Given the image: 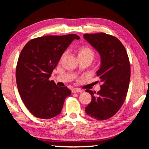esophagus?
<instances>
[{
	"label": "esophagus",
	"mask_w": 149,
	"mask_h": 149,
	"mask_svg": "<svg viewBox=\"0 0 149 149\" xmlns=\"http://www.w3.org/2000/svg\"><path fill=\"white\" fill-rule=\"evenodd\" d=\"M81 91H82L80 89H78V88H74V89H72V92L73 93H81Z\"/></svg>",
	"instance_id": "1"
}]
</instances>
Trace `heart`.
Listing matches in <instances>:
<instances>
[{"label":"heart","mask_w":149,"mask_h":149,"mask_svg":"<svg viewBox=\"0 0 149 149\" xmlns=\"http://www.w3.org/2000/svg\"><path fill=\"white\" fill-rule=\"evenodd\" d=\"M66 54V52H64L62 55V57H64ZM84 56H91L93 58L94 56V52L93 50L87 47H82L78 50V57H84Z\"/></svg>","instance_id":"1"}]
</instances>
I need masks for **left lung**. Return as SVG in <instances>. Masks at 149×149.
Here are the masks:
<instances>
[{"label": "left lung", "instance_id": "8db88e82", "mask_svg": "<svg viewBox=\"0 0 149 149\" xmlns=\"http://www.w3.org/2000/svg\"><path fill=\"white\" fill-rule=\"evenodd\" d=\"M84 37L100 54L101 64L97 75L102 83L97 96L92 91H87L92 100L85 112L98 120L109 119L120 109L127 95L131 74L129 58L122 42L112 35L86 33Z\"/></svg>", "mask_w": 149, "mask_h": 149}]
</instances>
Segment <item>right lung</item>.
Wrapping results in <instances>:
<instances>
[{
    "label": "right lung",
    "mask_w": 149,
    "mask_h": 149,
    "mask_svg": "<svg viewBox=\"0 0 149 149\" xmlns=\"http://www.w3.org/2000/svg\"><path fill=\"white\" fill-rule=\"evenodd\" d=\"M79 39L75 34L47 35L31 39L22 49L17 63L16 84L22 101L35 117L50 119L61 112L71 91L57 86L49 78L65 50Z\"/></svg>",
    "instance_id": "1"
}]
</instances>
